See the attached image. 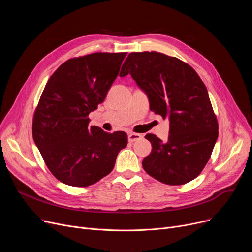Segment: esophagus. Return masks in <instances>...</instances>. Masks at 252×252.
<instances>
[{
  "instance_id": "esophagus-1",
  "label": "esophagus",
  "mask_w": 252,
  "mask_h": 252,
  "mask_svg": "<svg viewBox=\"0 0 252 252\" xmlns=\"http://www.w3.org/2000/svg\"><path fill=\"white\" fill-rule=\"evenodd\" d=\"M127 138H128V142L133 143V142H136V141L142 139L143 135L142 134H136V133H129Z\"/></svg>"
}]
</instances>
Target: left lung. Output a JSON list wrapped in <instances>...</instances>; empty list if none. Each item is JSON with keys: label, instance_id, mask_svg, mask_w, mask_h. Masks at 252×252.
Masks as SVG:
<instances>
[{"label": "left lung", "instance_id": "left-lung-1", "mask_svg": "<svg viewBox=\"0 0 252 252\" xmlns=\"http://www.w3.org/2000/svg\"><path fill=\"white\" fill-rule=\"evenodd\" d=\"M131 75L147 95L150 110L169 121L162 142L146 135L152 145L143 168L163 184L183 185L199 176L219 136L208 92L190 65L158 52L129 53L119 76Z\"/></svg>", "mask_w": 252, "mask_h": 252}]
</instances>
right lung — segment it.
Wrapping results in <instances>:
<instances>
[{"label": "right lung", "mask_w": 252, "mask_h": 252, "mask_svg": "<svg viewBox=\"0 0 252 252\" xmlns=\"http://www.w3.org/2000/svg\"><path fill=\"white\" fill-rule=\"evenodd\" d=\"M126 53H94L72 58L52 74L32 122V137L57 180L73 187L95 184L111 173L127 145L125 131L89 126L118 75Z\"/></svg>", "instance_id": "1"}]
</instances>
